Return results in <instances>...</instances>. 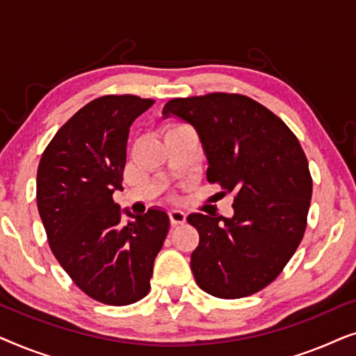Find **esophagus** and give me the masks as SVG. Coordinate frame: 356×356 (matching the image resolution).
<instances>
[{
	"label": "esophagus",
	"instance_id": "esophagus-1",
	"mask_svg": "<svg viewBox=\"0 0 356 356\" xmlns=\"http://www.w3.org/2000/svg\"><path fill=\"white\" fill-rule=\"evenodd\" d=\"M168 216H170V222H172L173 227L183 225V223L186 222V216H184V212H181V211H172Z\"/></svg>",
	"mask_w": 356,
	"mask_h": 356
}]
</instances>
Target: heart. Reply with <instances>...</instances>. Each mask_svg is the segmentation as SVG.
Segmentation results:
<instances>
[{"mask_svg": "<svg viewBox=\"0 0 356 356\" xmlns=\"http://www.w3.org/2000/svg\"><path fill=\"white\" fill-rule=\"evenodd\" d=\"M168 199H170V201H175V199H177V197H175V194H170Z\"/></svg>", "mask_w": 356, "mask_h": 356, "instance_id": "b5f03b06", "label": "heart"}]
</instances>
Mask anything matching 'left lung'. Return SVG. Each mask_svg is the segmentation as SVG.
<instances>
[{
  "label": "left lung",
  "instance_id": "8db88e82",
  "mask_svg": "<svg viewBox=\"0 0 356 356\" xmlns=\"http://www.w3.org/2000/svg\"><path fill=\"white\" fill-rule=\"evenodd\" d=\"M162 113L196 128L207 181L235 196L232 218L188 217L199 233L191 254L196 284L223 300L257 293L284 270L306 230L313 178L298 139L279 116L241 94L172 99Z\"/></svg>",
  "mask_w": 356,
  "mask_h": 356
}]
</instances>
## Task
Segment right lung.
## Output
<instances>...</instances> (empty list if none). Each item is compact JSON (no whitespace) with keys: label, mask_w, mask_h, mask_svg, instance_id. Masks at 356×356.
Listing matches in <instances>:
<instances>
[{"label":"right lung","mask_w":356,"mask_h":356,"mask_svg":"<svg viewBox=\"0 0 356 356\" xmlns=\"http://www.w3.org/2000/svg\"><path fill=\"white\" fill-rule=\"evenodd\" d=\"M154 102L131 94L89 102L58 129L38 163L37 207L51 252L71 280L104 305L126 306L149 293L170 228L159 209L123 227L113 201L129 126Z\"/></svg>","instance_id":"add662e5"}]
</instances>
